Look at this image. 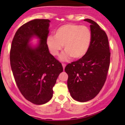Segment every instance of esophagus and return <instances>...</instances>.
Returning a JSON list of instances; mask_svg holds the SVG:
<instances>
[{
    "mask_svg": "<svg viewBox=\"0 0 125 125\" xmlns=\"http://www.w3.org/2000/svg\"><path fill=\"white\" fill-rule=\"evenodd\" d=\"M62 66H63V70L65 69V66H66V64L65 63H62Z\"/></svg>",
    "mask_w": 125,
    "mask_h": 125,
    "instance_id": "esophagus-1",
    "label": "esophagus"
}]
</instances>
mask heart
<instances>
[{"mask_svg": "<svg viewBox=\"0 0 125 125\" xmlns=\"http://www.w3.org/2000/svg\"><path fill=\"white\" fill-rule=\"evenodd\" d=\"M91 40V31L87 26L68 23L58 28L54 31V36H48L46 44L54 56L59 55L64 45L65 52L60 57L62 60H67L71 57L78 60L86 54Z\"/></svg>", "mask_w": 125, "mask_h": 125, "instance_id": "1", "label": "heart"}]
</instances>
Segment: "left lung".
Segmentation results:
<instances>
[{"mask_svg": "<svg viewBox=\"0 0 125 125\" xmlns=\"http://www.w3.org/2000/svg\"><path fill=\"white\" fill-rule=\"evenodd\" d=\"M92 34L90 47L83 58L69 63L65 71L68 75V88L74 100L88 102L99 93L106 81L110 63L109 42L106 32L89 19Z\"/></svg>", "mask_w": 125, "mask_h": 125, "instance_id": "8db88e82", "label": "left lung"}]
</instances>
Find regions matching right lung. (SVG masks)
<instances>
[{
    "label": "right lung",
    "mask_w": 125,
    "mask_h": 125,
    "mask_svg": "<svg viewBox=\"0 0 125 125\" xmlns=\"http://www.w3.org/2000/svg\"><path fill=\"white\" fill-rule=\"evenodd\" d=\"M50 21L34 19L21 26L14 35L10 50V64L19 89L27 100L43 104L52 97V88L63 71L61 63L50 53L46 39ZM39 39L36 46L29 44Z\"/></svg>",
    "instance_id": "add662e5"
}]
</instances>
